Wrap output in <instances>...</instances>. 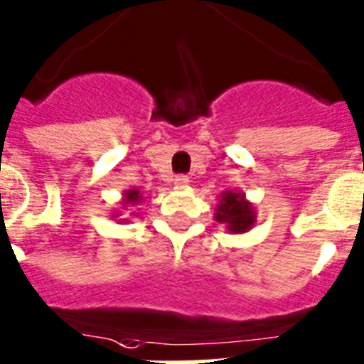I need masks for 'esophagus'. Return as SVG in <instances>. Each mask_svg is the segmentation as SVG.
<instances>
[{
	"instance_id": "esophagus-1",
	"label": "esophagus",
	"mask_w": 364,
	"mask_h": 364,
	"mask_svg": "<svg viewBox=\"0 0 364 364\" xmlns=\"http://www.w3.org/2000/svg\"><path fill=\"white\" fill-rule=\"evenodd\" d=\"M188 184H190V178L186 174H180V176L174 178V186H178V188H186Z\"/></svg>"
}]
</instances>
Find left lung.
Wrapping results in <instances>:
<instances>
[{"mask_svg": "<svg viewBox=\"0 0 364 364\" xmlns=\"http://www.w3.org/2000/svg\"><path fill=\"white\" fill-rule=\"evenodd\" d=\"M214 220L224 224L230 233H247L256 224L255 205L241 191L226 190L214 208Z\"/></svg>", "mask_w": 364, "mask_h": 364, "instance_id": "obj_1", "label": "left lung"}]
</instances>
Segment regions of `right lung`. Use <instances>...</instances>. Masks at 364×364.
<instances>
[{"instance_id":"add662e5","label":"right lung","mask_w":364,"mask_h":364,"mask_svg":"<svg viewBox=\"0 0 364 364\" xmlns=\"http://www.w3.org/2000/svg\"><path fill=\"white\" fill-rule=\"evenodd\" d=\"M142 201H144V197H142V193H140V190H138V188H132V190L123 191V197H121L119 205L123 210H127V208H129L132 216H136V213H132V207H136V205H140ZM121 213H119V210H114V213H112V218L119 222V224H123V222H129L127 218L120 216Z\"/></svg>"}]
</instances>
